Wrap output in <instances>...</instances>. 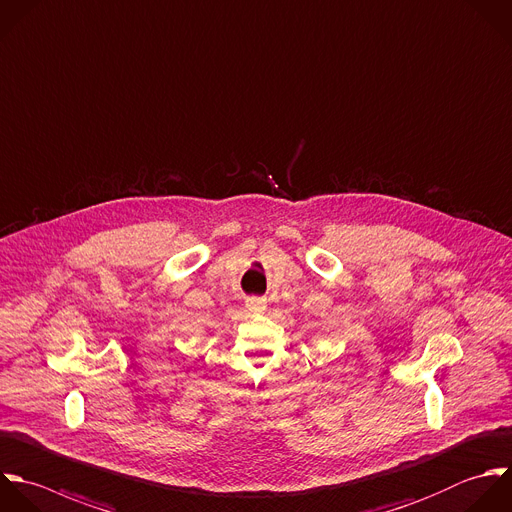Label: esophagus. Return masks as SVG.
Instances as JSON below:
<instances>
[{
	"instance_id": "esophagus-1",
	"label": "esophagus",
	"mask_w": 512,
	"mask_h": 512,
	"mask_svg": "<svg viewBox=\"0 0 512 512\" xmlns=\"http://www.w3.org/2000/svg\"><path fill=\"white\" fill-rule=\"evenodd\" d=\"M245 307H247L251 313L261 315V313H265V309H267V301H265L263 297H249V299L245 301Z\"/></svg>"
}]
</instances>
